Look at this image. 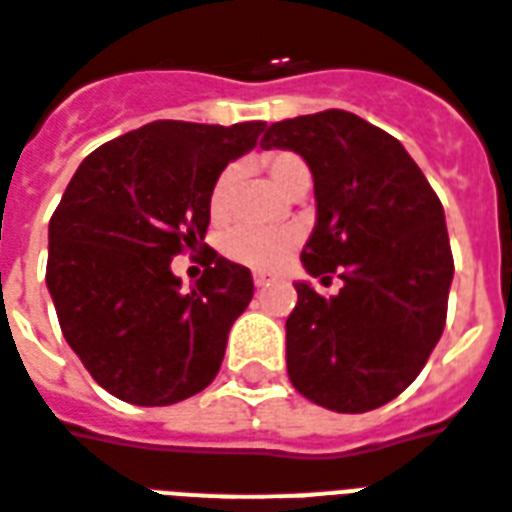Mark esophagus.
<instances>
[{
    "label": "esophagus",
    "instance_id": "esophagus-1",
    "mask_svg": "<svg viewBox=\"0 0 512 512\" xmlns=\"http://www.w3.org/2000/svg\"><path fill=\"white\" fill-rule=\"evenodd\" d=\"M267 283H270V278H264V275H253V286H256V289L267 286Z\"/></svg>",
    "mask_w": 512,
    "mask_h": 512
}]
</instances>
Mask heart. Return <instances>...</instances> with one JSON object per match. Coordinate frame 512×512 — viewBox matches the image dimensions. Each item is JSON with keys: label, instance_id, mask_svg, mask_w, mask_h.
<instances>
[{"label": "heart", "instance_id": "heart-1", "mask_svg": "<svg viewBox=\"0 0 512 512\" xmlns=\"http://www.w3.org/2000/svg\"><path fill=\"white\" fill-rule=\"evenodd\" d=\"M259 169L267 174L275 188L292 196L305 185H311V171L305 166V160L297 152L289 149H272L264 152L259 160ZM240 185V166H229L218 174V179L212 182L210 190V218L215 223H226L234 210V193ZM300 242V234L294 229H253V226H240L231 229L220 248L226 253V259H231L240 267L256 272H272L281 267L283 261L292 256V251Z\"/></svg>", "mask_w": 512, "mask_h": 512}]
</instances>
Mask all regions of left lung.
<instances>
[{"instance_id": "1", "label": "left lung", "mask_w": 512, "mask_h": 512, "mask_svg": "<svg viewBox=\"0 0 512 512\" xmlns=\"http://www.w3.org/2000/svg\"><path fill=\"white\" fill-rule=\"evenodd\" d=\"M261 147L308 163L316 226L302 264L343 281L335 297L294 283L289 379L324 409H379L417 379L445 330L453 253L442 201L398 138L341 108L275 122Z\"/></svg>"}]
</instances>
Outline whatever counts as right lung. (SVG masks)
I'll return each instance as SVG.
<instances>
[{"mask_svg": "<svg viewBox=\"0 0 512 512\" xmlns=\"http://www.w3.org/2000/svg\"><path fill=\"white\" fill-rule=\"evenodd\" d=\"M264 128L158 119L70 179L48 223L46 286L70 349L119 401L177 404L218 376L251 270L204 245V272L182 289L171 259L204 242L212 182Z\"/></svg>", "mask_w": 512, "mask_h": 512, "instance_id": "right-lung-1", "label": "right lung"}]
</instances>
